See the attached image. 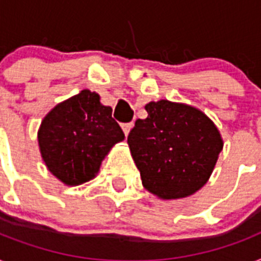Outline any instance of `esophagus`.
Here are the masks:
<instances>
[{
	"label": "esophagus",
	"instance_id": "34e87169",
	"mask_svg": "<svg viewBox=\"0 0 261 261\" xmlns=\"http://www.w3.org/2000/svg\"><path fill=\"white\" fill-rule=\"evenodd\" d=\"M133 126H134L133 122H130V123H122V130H123L124 134L128 135V133H130V130L133 128Z\"/></svg>",
	"mask_w": 261,
	"mask_h": 261
}]
</instances>
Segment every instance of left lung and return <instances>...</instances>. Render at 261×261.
Instances as JSON below:
<instances>
[{
    "label": "left lung",
    "instance_id": "8db88e82",
    "mask_svg": "<svg viewBox=\"0 0 261 261\" xmlns=\"http://www.w3.org/2000/svg\"><path fill=\"white\" fill-rule=\"evenodd\" d=\"M127 137L142 184L152 194L182 198L201 189L211 177L222 139L204 112L169 100L146 105Z\"/></svg>",
    "mask_w": 261,
    "mask_h": 261
}]
</instances>
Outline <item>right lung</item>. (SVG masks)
<instances>
[{
  "instance_id": "1",
  "label": "right lung",
  "mask_w": 261,
  "mask_h": 261,
  "mask_svg": "<svg viewBox=\"0 0 261 261\" xmlns=\"http://www.w3.org/2000/svg\"><path fill=\"white\" fill-rule=\"evenodd\" d=\"M123 139L111 107L100 105L99 95L88 90L57 105L39 130L42 160L52 174L71 186L94 178L106 154Z\"/></svg>"
}]
</instances>
